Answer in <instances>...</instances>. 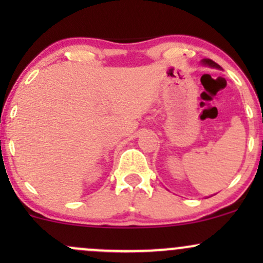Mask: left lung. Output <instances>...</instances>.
<instances>
[{
	"label": "left lung",
	"instance_id": "8db88e82",
	"mask_svg": "<svg viewBox=\"0 0 263 263\" xmlns=\"http://www.w3.org/2000/svg\"><path fill=\"white\" fill-rule=\"evenodd\" d=\"M203 64L204 65H208V66H211V68H220V66L216 64L215 62H213V60H210V59H203Z\"/></svg>",
	"mask_w": 263,
	"mask_h": 263
}]
</instances>
